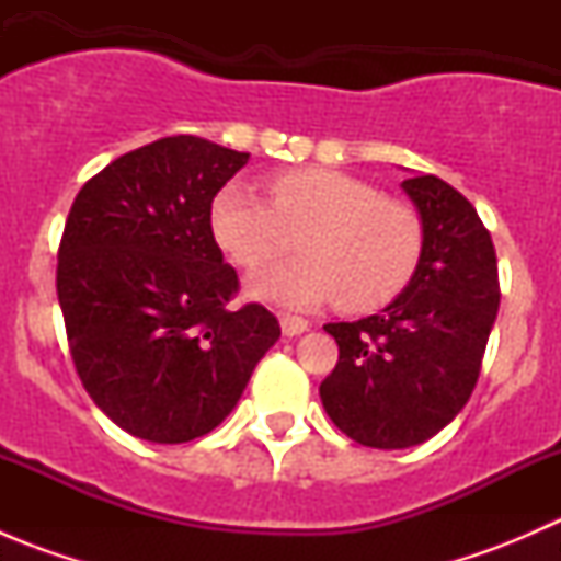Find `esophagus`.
<instances>
[{
    "label": "esophagus",
    "instance_id": "esophagus-1",
    "mask_svg": "<svg viewBox=\"0 0 561 561\" xmlns=\"http://www.w3.org/2000/svg\"><path fill=\"white\" fill-rule=\"evenodd\" d=\"M279 322H282V333H285V336H301L304 331H309V320H304V317L282 314Z\"/></svg>",
    "mask_w": 561,
    "mask_h": 561
}]
</instances>
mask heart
<instances>
[{
	"instance_id": "b5f03b06",
	"label": "heart",
	"mask_w": 561,
	"mask_h": 561,
	"mask_svg": "<svg viewBox=\"0 0 561 561\" xmlns=\"http://www.w3.org/2000/svg\"><path fill=\"white\" fill-rule=\"evenodd\" d=\"M274 203L230 181L211 203L219 247L244 268H260L296 247L309 254L271 265L249 279L257 298L314 307L336 301L371 312L393 301L421 260L423 230L415 211L388 201L366 181L331 168H304L271 181Z\"/></svg>"
}]
</instances>
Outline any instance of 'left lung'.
<instances>
[{"mask_svg": "<svg viewBox=\"0 0 561 561\" xmlns=\"http://www.w3.org/2000/svg\"><path fill=\"white\" fill-rule=\"evenodd\" d=\"M401 190L423 230L415 274L380 314L328 322L339 364L320 386L339 432L380 450L426 443L461 412L500 309L496 252L472 203L437 175Z\"/></svg>", "mask_w": 561, "mask_h": 561, "instance_id": "left-lung-1", "label": "left lung"}]
</instances>
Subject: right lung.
Returning a JSON list of instances; mask_svg holds the SVG:
<instances>
[{
	"mask_svg": "<svg viewBox=\"0 0 561 561\" xmlns=\"http://www.w3.org/2000/svg\"><path fill=\"white\" fill-rule=\"evenodd\" d=\"M249 162L195 135L118 157L83 184L56 268L78 377L127 434L179 445L233 412L282 328L239 287L214 241L211 203Z\"/></svg>",
	"mask_w": 561,
	"mask_h": 561,
	"instance_id": "right-lung-1",
	"label": "right lung"
}]
</instances>
